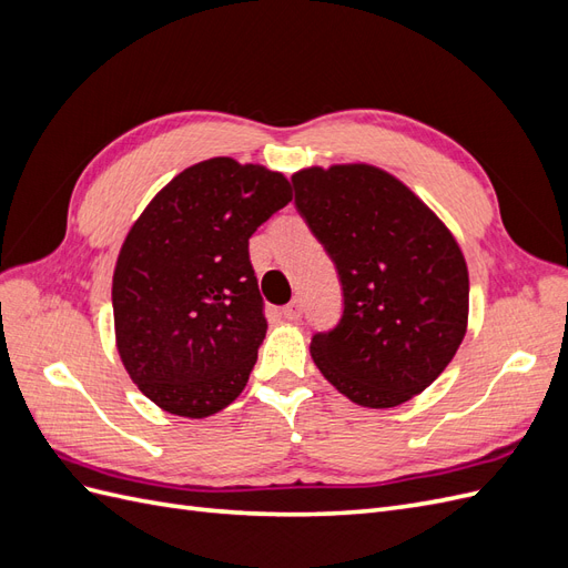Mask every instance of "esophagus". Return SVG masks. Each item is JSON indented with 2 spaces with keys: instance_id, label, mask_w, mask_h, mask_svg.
<instances>
[{
  "instance_id": "obj_1",
  "label": "esophagus",
  "mask_w": 568,
  "mask_h": 568,
  "mask_svg": "<svg viewBox=\"0 0 568 568\" xmlns=\"http://www.w3.org/2000/svg\"><path fill=\"white\" fill-rule=\"evenodd\" d=\"M282 315H284V320H288V322H298V320L303 317V305H301V301H291L288 305H284V307H282Z\"/></svg>"
}]
</instances>
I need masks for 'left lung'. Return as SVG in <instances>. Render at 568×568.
Returning <instances> with one entry per match:
<instances>
[{
	"mask_svg": "<svg viewBox=\"0 0 568 568\" xmlns=\"http://www.w3.org/2000/svg\"><path fill=\"white\" fill-rule=\"evenodd\" d=\"M291 182L343 286L338 326L311 343L317 369L355 405L407 403L438 379L467 334L469 270L457 239L376 165H311Z\"/></svg>",
	"mask_w": 568,
	"mask_h": 568,
	"instance_id": "1",
	"label": "left lung"
}]
</instances>
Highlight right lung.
Instances as JSON below:
<instances>
[{
	"mask_svg": "<svg viewBox=\"0 0 568 568\" xmlns=\"http://www.w3.org/2000/svg\"><path fill=\"white\" fill-rule=\"evenodd\" d=\"M288 180L217 156L189 165L134 220L113 270L120 359L151 403L203 419L246 388L267 322L248 239Z\"/></svg>",
	"mask_w": 568,
	"mask_h": 568,
	"instance_id": "obj_1",
	"label": "right lung"
}]
</instances>
